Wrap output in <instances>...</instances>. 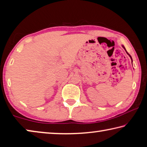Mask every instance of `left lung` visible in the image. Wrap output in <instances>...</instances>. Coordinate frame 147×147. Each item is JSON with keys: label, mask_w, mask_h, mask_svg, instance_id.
I'll return each mask as SVG.
<instances>
[{"label": "left lung", "mask_w": 147, "mask_h": 147, "mask_svg": "<svg viewBox=\"0 0 147 147\" xmlns=\"http://www.w3.org/2000/svg\"><path fill=\"white\" fill-rule=\"evenodd\" d=\"M122 47H123V48H124V49H125V50L126 51V52H127V53L128 54V55L130 56V59H131V60H132V57H131V56H130V54H129V53H128L127 52V50H126V49H125V46H123V45H122Z\"/></svg>", "instance_id": "left-lung-1"}]
</instances>
